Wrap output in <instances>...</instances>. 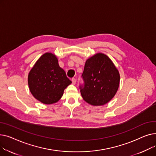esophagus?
Returning a JSON list of instances; mask_svg holds the SVG:
<instances>
[{
    "label": "esophagus",
    "instance_id": "1",
    "mask_svg": "<svg viewBox=\"0 0 156 156\" xmlns=\"http://www.w3.org/2000/svg\"><path fill=\"white\" fill-rule=\"evenodd\" d=\"M71 81H72V83L73 85H75L76 84V79L75 78H72Z\"/></svg>",
    "mask_w": 156,
    "mask_h": 156
}]
</instances>
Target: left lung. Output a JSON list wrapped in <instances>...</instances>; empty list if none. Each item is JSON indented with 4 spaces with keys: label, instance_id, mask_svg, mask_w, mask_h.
Here are the masks:
<instances>
[{
    "label": "left lung",
    "instance_id": "obj_1",
    "mask_svg": "<svg viewBox=\"0 0 156 156\" xmlns=\"http://www.w3.org/2000/svg\"><path fill=\"white\" fill-rule=\"evenodd\" d=\"M81 77L83 84L80 85L83 99L93 105L109 102L119 87V73L109 57L102 53L87 60Z\"/></svg>",
    "mask_w": 156,
    "mask_h": 156
}]
</instances>
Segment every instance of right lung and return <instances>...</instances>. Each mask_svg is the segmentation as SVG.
Wrapping results in <instances>:
<instances>
[{
	"mask_svg": "<svg viewBox=\"0 0 156 156\" xmlns=\"http://www.w3.org/2000/svg\"><path fill=\"white\" fill-rule=\"evenodd\" d=\"M28 85L31 94L45 104L58 101L64 89L71 81L59 67L56 56L45 53L41 56L28 75Z\"/></svg>",
	"mask_w": 156,
	"mask_h": 156,
	"instance_id": "1",
	"label": "right lung"
}]
</instances>
